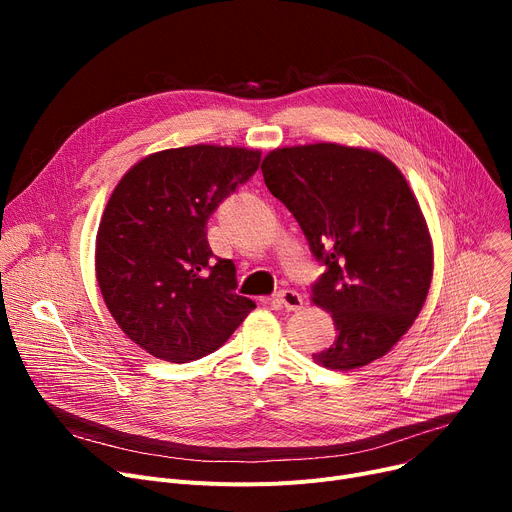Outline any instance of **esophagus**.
<instances>
[{"mask_svg": "<svg viewBox=\"0 0 512 512\" xmlns=\"http://www.w3.org/2000/svg\"><path fill=\"white\" fill-rule=\"evenodd\" d=\"M278 301L286 311H299L303 307V297L299 292H294L290 288H284L278 292Z\"/></svg>", "mask_w": 512, "mask_h": 512, "instance_id": "34e87169", "label": "esophagus"}]
</instances>
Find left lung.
I'll use <instances>...</instances> for the list:
<instances>
[{
	"label": "left lung",
	"instance_id": "left-lung-1",
	"mask_svg": "<svg viewBox=\"0 0 512 512\" xmlns=\"http://www.w3.org/2000/svg\"><path fill=\"white\" fill-rule=\"evenodd\" d=\"M261 172L324 265L311 292L332 313L336 338L313 359L348 371L384 357L419 315L434 272L405 176L380 153L334 143L276 149Z\"/></svg>",
	"mask_w": 512,
	"mask_h": 512
}]
</instances>
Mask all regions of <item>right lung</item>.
<instances>
[{
	"instance_id": "add662e5",
	"label": "right lung",
	"mask_w": 512,
	"mask_h": 512,
	"mask_svg": "<svg viewBox=\"0 0 512 512\" xmlns=\"http://www.w3.org/2000/svg\"><path fill=\"white\" fill-rule=\"evenodd\" d=\"M261 153L193 145L141 159L114 188L97 232V282L122 332L157 359L220 348L255 303L215 257L207 220L259 170Z\"/></svg>"
}]
</instances>
